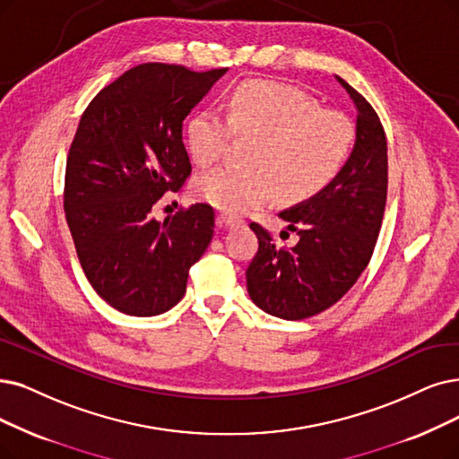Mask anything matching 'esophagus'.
<instances>
[{
    "instance_id": "34e87169",
    "label": "esophagus",
    "mask_w": 459,
    "mask_h": 459,
    "mask_svg": "<svg viewBox=\"0 0 459 459\" xmlns=\"http://www.w3.org/2000/svg\"><path fill=\"white\" fill-rule=\"evenodd\" d=\"M216 224L220 228H233V226H239L241 220L235 218V216H230V214H218L216 216Z\"/></svg>"
}]
</instances>
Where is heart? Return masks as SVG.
I'll list each match as a JSON object with an SVG mask.
<instances>
[{
	"mask_svg": "<svg viewBox=\"0 0 459 459\" xmlns=\"http://www.w3.org/2000/svg\"><path fill=\"white\" fill-rule=\"evenodd\" d=\"M192 160L209 166L222 156L233 135L252 139L248 168L218 166L201 173L194 195L231 214L258 207L274 194L298 204L322 192L342 169L352 151L354 126L333 108H318L299 90L271 81L237 86L218 111H197L186 122Z\"/></svg>",
	"mask_w": 459,
	"mask_h": 459,
	"instance_id": "heart-1",
	"label": "heart"
}]
</instances>
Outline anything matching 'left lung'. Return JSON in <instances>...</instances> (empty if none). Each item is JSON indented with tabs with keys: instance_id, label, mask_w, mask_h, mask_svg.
<instances>
[{
	"instance_id": "1",
	"label": "left lung",
	"mask_w": 459,
	"mask_h": 459,
	"mask_svg": "<svg viewBox=\"0 0 459 459\" xmlns=\"http://www.w3.org/2000/svg\"><path fill=\"white\" fill-rule=\"evenodd\" d=\"M337 81L356 105L351 158L322 192L279 214L299 235L298 245L279 247L265 228L250 224L260 247L247 269L248 296L267 315L284 320L315 316L354 286L371 260L386 207L384 127L371 103Z\"/></svg>"
}]
</instances>
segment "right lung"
<instances>
[{"mask_svg":"<svg viewBox=\"0 0 459 459\" xmlns=\"http://www.w3.org/2000/svg\"><path fill=\"white\" fill-rule=\"evenodd\" d=\"M224 73L135 65L105 86L79 122L65 166V220L88 282L124 315L175 307L212 239L207 204L163 222L152 211L190 177L182 122Z\"/></svg>","mask_w":459,"mask_h":459,"instance_id":"obj_1","label":"right lung"}]
</instances>
